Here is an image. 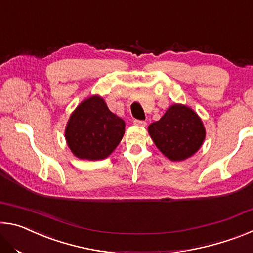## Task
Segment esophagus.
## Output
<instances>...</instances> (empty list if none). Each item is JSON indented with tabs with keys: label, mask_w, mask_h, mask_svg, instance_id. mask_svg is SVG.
Listing matches in <instances>:
<instances>
[{
	"label": "esophagus",
	"mask_w": 253,
	"mask_h": 253,
	"mask_svg": "<svg viewBox=\"0 0 253 253\" xmlns=\"http://www.w3.org/2000/svg\"><path fill=\"white\" fill-rule=\"evenodd\" d=\"M134 125L136 126H140V127H145L147 125V123L145 121H139V119H135L134 121Z\"/></svg>",
	"instance_id": "esophagus-1"
}]
</instances>
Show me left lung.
<instances>
[{
	"label": "left lung",
	"instance_id": "1",
	"mask_svg": "<svg viewBox=\"0 0 253 253\" xmlns=\"http://www.w3.org/2000/svg\"><path fill=\"white\" fill-rule=\"evenodd\" d=\"M157 148L170 161H183L193 155L205 138L198 115L183 105H173L160 121L148 126Z\"/></svg>",
	"mask_w": 253,
	"mask_h": 253
}]
</instances>
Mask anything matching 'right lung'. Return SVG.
Wrapping results in <instances>:
<instances>
[{
	"label": "right lung",
	"mask_w": 253,
	"mask_h": 253,
	"mask_svg": "<svg viewBox=\"0 0 253 253\" xmlns=\"http://www.w3.org/2000/svg\"><path fill=\"white\" fill-rule=\"evenodd\" d=\"M125 132V122L93 96L77 107L66 128L68 146L77 157L98 161L109 156Z\"/></svg>",
	"instance_id": "obj_1"
}]
</instances>
